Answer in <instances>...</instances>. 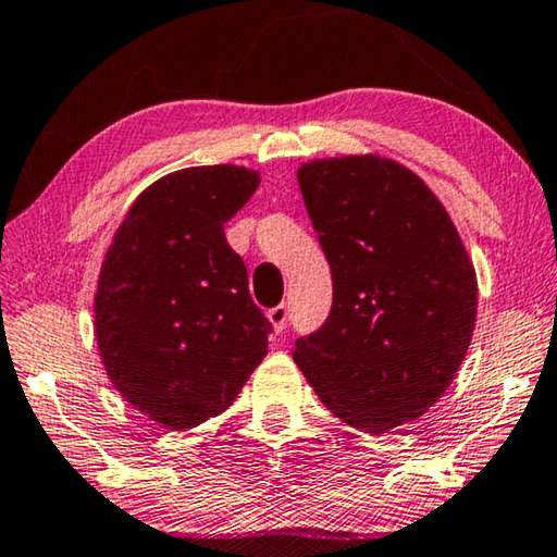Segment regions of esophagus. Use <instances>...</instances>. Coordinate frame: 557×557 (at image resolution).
I'll list each match as a JSON object with an SVG mask.
<instances>
[{
    "label": "esophagus",
    "instance_id": "34e87169",
    "mask_svg": "<svg viewBox=\"0 0 557 557\" xmlns=\"http://www.w3.org/2000/svg\"><path fill=\"white\" fill-rule=\"evenodd\" d=\"M287 317H289L287 305H277V307H272V310L268 312V320L272 322V330H275V332H282V330H285Z\"/></svg>",
    "mask_w": 557,
    "mask_h": 557
}]
</instances>
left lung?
Masks as SVG:
<instances>
[{"mask_svg": "<svg viewBox=\"0 0 557 557\" xmlns=\"http://www.w3.org/2000/svg\"><path fill=\"white\" fill-rule=\"evenodd\" d=\"M297 181L334 295L293 357L334 417L384 434L451 386L475 326V270L441 200L392 158H317Z\"/></svg>", "mask_w": 557, "mask_h": 557, "instance_id": "left-lung-1", "label": "left lung"}]
</instances>
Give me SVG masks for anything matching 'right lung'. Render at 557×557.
Instances as JSON below:
<instances>
[{"label":"right lung","mask_w":557,"mask_h":557,"mask_svg":"<svg viewBox=\"0 0 557 557\" xmlns=\"http://www.w3.org/2000/svg\"><path fill=\"white\" fill-rule=\"evenodd\" d=\"M260 185L245 165H196L140 193L106 250L94 334L106 374L134 409L185 431L223 413L268 355L225 223Z\"/></svg>","instance_id":"1"}]
</instances>
